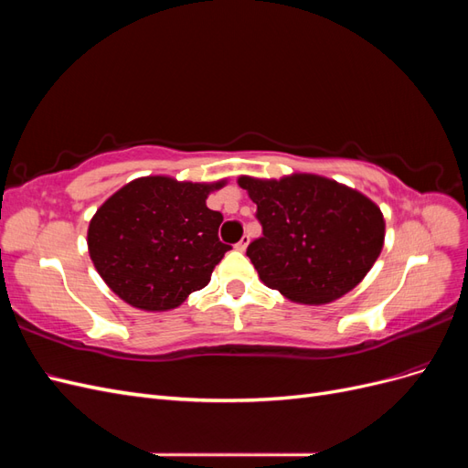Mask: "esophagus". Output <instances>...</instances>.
<instances>
[{
  "instance_id": "1",
  "label": "esophagus",
  "mask_w": 468,
  "mask_h": 468,
  "mask_svg": "<svg viewBox=\"0 0 468 468\" xmlns=\"http://www.w3.org/2000/svg\"><path fill=\"white\" fill-rule=\"evenodd\" d=\"M248 244H250V236L246 234V236H242V238H239V242L236 244V250H239V251H246Z\"/></svg>"
}]
</instances>
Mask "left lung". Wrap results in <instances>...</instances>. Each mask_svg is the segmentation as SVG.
Returning a JSON list of instances; mask_svg holds the SVG:
<instances>
[{"label": "left lung", "mask_w": 468, "mask_h": 468, "mask_svg": "<svg viewBox=\"0 0 468 468\" xmlns=\"http://www.w3.org/2000/svg\"><path fill=\"white\" fill-rule=\"evenodd\" d=\"M258 205L263 236L248 258L269 289L292 303L328 304L371 271L385 244L380 208L334 179L292 174L281 179L238 177Z\"/></svg>", "instance_id": "1"}]
</instances>
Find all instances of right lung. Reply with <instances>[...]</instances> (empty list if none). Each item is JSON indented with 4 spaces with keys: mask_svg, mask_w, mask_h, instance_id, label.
<instances>
[{
    "mask_svg": "<svg viewBox=\"0 0 468 468\" xmlns=\"http://www.w3.org/2000/svg\"><path fill=\"white\" fill-rule=\"evenodd\" d=\"M224 183L148 176L112 193L88 229L90 258L107 287L148 313L177 308L207 287L230 250L218 239L222 215L207 207Z\"/></svg>",
    "mask_w": 468,
    "mask_h": 468,
    "instance_id": "add662e5",
    "label": "right lung"
}]
</instances>
